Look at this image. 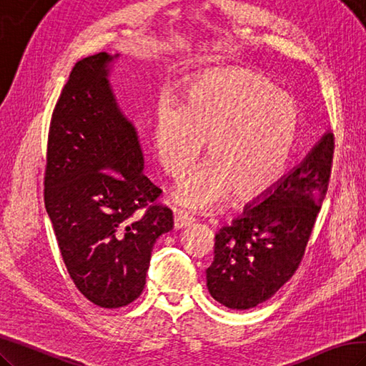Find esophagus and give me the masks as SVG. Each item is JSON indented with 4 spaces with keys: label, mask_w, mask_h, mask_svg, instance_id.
<instances>
[{
    "label": "esophagus",
    "mask_w": 366,
    "mask_h": 366,
    "mask_svg": "<svg viewBox=\"0 0 366 366\" xmlns=\"http://www.w3.org/2000/svg\"><path fill=\"white\" fill-rule=\"evenodd\" d=\"M194 224V217L189 212H186L183 209H174V225L177 229L186 228Z\"/></svg>",
    "instance_id": "1"
}]
</instances>
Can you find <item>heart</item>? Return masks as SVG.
<instances>
[{"instance_id": "obj_1", "label": "heart", "mask_w": 366, "mask_h": 366, "mask_svg": "<svg viewBox=\"0 0 366 366\" xmlns=\"http://www.w3.org/2000/svg\"><path fill=\"white\" fill-rule=\"evenodd\" d=\"M295 101L262 74L244 68L214 69L188 80L178 107H158L152 141L159 166L180 178L197 162L207 139L208 159L183 178L174 199L202 209L231 191L248 200L286 174L298 137Z\"/></svg>"}]
</instances>
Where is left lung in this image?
I'll list each match as a JSON object with an SVG mask.
<instances>
[{
  "mask_svg": "<svg viewBox=\"0 0 366 366\" xmlns=\"http://www.w3.org/2000/svg\"><path fill=\"white\" fill-rule=\"evenodd\" d=\"M334 135L326 132L302 162L217 231L207 270L211 297L245 310L272 298L305 254L331 177Z\"/></svg>",
  "mask_w": 366,
  "mask_h": 366,
  "instance_id": "8db88e82",
  "label": "left lung"
}]
</instances>
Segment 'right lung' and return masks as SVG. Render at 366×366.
Returning <instances> with one entry per match:
<instances>
[{"mask_svg": "<svg viewBox=\"0 0 366 366\" xmlns=\"http://www.w3.org/2000/svg\"><path fill=\"white\" fill-rule=\"evenodd\" d=\"M119 54L79 60L52 113L44 207L66 270L96 306L135 301L157 239L172 211L152 204L162 189L142 174L144 155L110 84Z\"/></svg>", "mask_w": 366, "mask_h": 366, "instance_id": "right-lung-1", "label": "right lung"}]
</instances>
